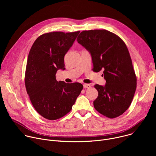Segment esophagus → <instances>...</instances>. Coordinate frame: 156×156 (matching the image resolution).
Returning <instances> with one entry per match:
<instances>
[{
    "label": "esophagus",
    "mask_w": 156,
    "mask_h": 156,
    "mask_svg": "<svg viewBox=\"0 0 156 156\" xmlns=\"http://www.w3.org/2000/svg\"><path fill=\"white\" fill-rule=\"evenodd\" d=\"M83 87L84 88H90L91 87V85L90 84H84Z\"/></svg>",
    "instance_id": "1"
}]
</instances>
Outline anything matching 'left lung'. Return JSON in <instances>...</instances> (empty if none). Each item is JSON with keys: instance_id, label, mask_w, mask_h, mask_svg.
<instances>
[{"instance_id": "8db88e82", "label": "left lung", "mask_w": 156, "mask_h": 156, "mask_svg": "<svg viewBox=\"0 0 156 156\" xmlns=\"http://www.w3.org/2000/svg\"><path fill=\"white\" fill-rule=\"evenodd\" d=\"M77 41L90 52L93 71L104 70L105 85H94L98 91L95 109L110 119L122 115L132 102L137 81L125 43L105 30L83 31Z\"/></svg>"}]
</instances>
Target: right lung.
<instances>
[{"instance_id": "obj_1", "label": "right lung", "mask_w": 156, "mask_h": 156, "mask_svg": "<svg viewBox=\"0 0 156 156\" xmlns=\"http://www.w3.org/2000/svg\"><path fill=\"white\" fill-rule=\"evenodd\" d=\"M80 31L50 32L39 36L30 51L25 82L31 104L37 113L51 120L70 112L83 86L56 80L59 69H65L64 56Z\"/></svg>"}]
</instances>
